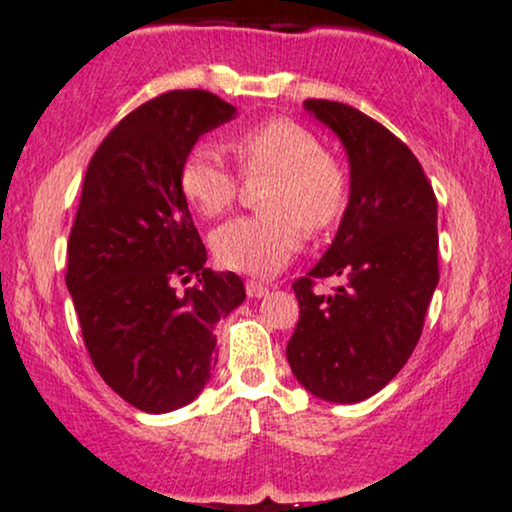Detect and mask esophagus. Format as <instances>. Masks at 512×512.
Masks as SVG:
<instances>
[{"label":"esophagus","instance_id":"esophagus-1","mask_svg":"<svg viewBox=\"0 0 512 512\" xmlns=\"http://www.w3.org/2000/svg\"><path fill=\"white\" fill-rule=\"evenodd\" d=\"M245 293H248L250 297H264L269 293V286H264V283H260V281H248L245 283Z\"/></svg>","mask_w":512,"mask_h":512}]
</instances>
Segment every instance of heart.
<instances>
[{"instance_id":"heart-1","label":"heart","mask_w":512,"mask_h":512,"mask_svg":"<svg viewBox=\"0 0 512 512\" xmlns=\"http://www.w3.org/2000/svg\"><path fill=\"white\" fill-rule=\"evenodd\" d=\"M245 174L276 172L269 189L271 215L236 217L210 234L217 262L243 274L267 276L286 267L302 245V226L312 234L331 229L347 205V174L323 153L307 127L288 118H269L241 129L231 141ZM179 189L203 217L234 205L238 174L222 148L198 141L179 165Z\"/></svg>"}]
</instances>
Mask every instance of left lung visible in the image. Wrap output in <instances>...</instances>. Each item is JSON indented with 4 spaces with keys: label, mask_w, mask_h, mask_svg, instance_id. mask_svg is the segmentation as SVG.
<instances>
[{
    "label": "left lung",
    "mask_w": 512,
    "mask_h": 512,
    "mask_svg": "<svg viewBox=\"0 0 512 512\" xmlns=\"http://www.w3.org/2000/svg\"><path fill=\"white\" fill-rule=\"evenodd\" d=\"M304 111L338 134L349 203L331 248L293 283L300 321L286 354L304 390L357 404L404 368L439 281L437 198L411 148L347 103L307 99ZM345 275L333 296L313 281Z\"/></svg>",
    "instance_id": "obj_1"
}]
</instances>
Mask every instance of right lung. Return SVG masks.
I'll return each mask as SVG.
<instances>
[{"label":"right lung","instance_id":"add662e5","mask_svg":"<svg viewBox=\"0 0 512 512\" xmlns=\"http://www.w3.org/2000/svg\"><path fill=\"white\" fill-rule=\"evenodd\" d=\"M231 118L236 108L203 89L160 94L111 129L84 174L66 286L94 368L139 411L198 397L217 364V321L245 300L234 271L205 267L179 189L186 151Z\"/></svg>","mask_w":512,"mask_h":512}]
</instances>
